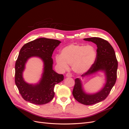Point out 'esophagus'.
<instances>
[{"label": "esophagus", "mask_w": 129, "mask_h": 129, "mask_svg": "<svg viewBox=\"0 0 129 129\" xmlns=\"http://www.w3.org/2000/svg\"><path fill=\"white\" fill-rule=\"evenodd\" d=\"M66 76L67 77H72V74H71V73H67V74H66Z\"/></svg>", "instance_id": "esophagus-1"}]
</instances>
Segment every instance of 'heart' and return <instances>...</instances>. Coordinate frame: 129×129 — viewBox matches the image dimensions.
<instances>
[{"mask_svg": "<svg viewBox=\"0 0 129 129\" xmlns=\"http://www.w3.org/2000/svg\"><path fill=\"white\" fill-rule=\"evenodd\" d=\"M96 56V50L92 46L71 44L61 50V55L56 56L55 61L62 69H68V64L72 65L74 72L82 74L91 67Z\"/></svg>", "mask_w": 129, "mask_h": 129, "instance_id": "heart-1", "label": "heart"}]
</instances>
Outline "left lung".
I'll return each mask as SVG.
<instances>
[{"label": "left lung", "mask_w": 129, "mask_h": 129, "mask_svg": "<svg viewBox=\"0 0 129 129\" xmlns=\"http://www.w3.org/2000/svg\"><path fill=\"white\" fill-rule=\"evenodd\" d=\"M85 41H91L97 45V56L95 63L87 72L81 75L82 77L102 71L106 76V83L102 89L93 94H87L82 88L81 80H75L73 95L78 102L84 105H92L101 102L107 98L115 85L117 79L118 61L115 50L111 45L100 38H85Z\"/></svg>", "instance_id": "8db88e82"}]
</instances>
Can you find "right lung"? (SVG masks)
Masks as SVG:
<instances>
[{
    "label": "right lung",
    "mask_w": 129,
    "mask_h": 129,
    "mask_svg": "<svg viewBox=\"0 0 129 129\" xmlns=\"http://www.w3.org/2000/svg\"><path fill=\"white\" fill-rule=\"evenodd\" d=\"M60 43L57 40L41 38L27 43L21 48L15 65V83L22 97L27 102L37 105L49 102L55 95V85L63 80L62 74L53 71L52 58L53 51ZM33 56L40 57L44 63L42 78L35 85L26 83L22 77L27 60Z\"/></svg>",
    "instance_id": "1"
}]
</instances>
